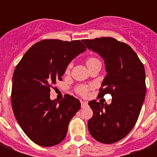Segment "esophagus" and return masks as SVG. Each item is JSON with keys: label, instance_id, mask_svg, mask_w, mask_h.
Here are the masks:
<instances>
[{"label": "esophagus", "instance_id": "esophagus-1", "mask_svg": "<svg viewBox=\"0 0 157 157\" xmlns=\"http://www.w3.org/2000/svg\"><path fill=\"white\" fill-rule=\"evenodd\" d=\"M87 106H88V103H87V102H84V101H81V107H82V108L87 107Z\"/></svg>", "mask_w": 157, "mask_h": 157}]
</instances>
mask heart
<instances>
[{"label":"heart","mask_w":157,"mask_h":157,"mask_svg":"<svg viewBox=\"0 0 157 157\" xmlns=\"http://www.w3.org/2000/svg\"><path fill=\"white\" fill-rule=\"evenodd\" d=\"M96 61H99L98 59H96L94 57H90L88 59H87V61H86V64L88 65V64H90L94 62H96ZM71 66H72V64L71 63H69L67 65L66 68V72H69L70 71V69L71 68ZM90 88V86H79L77 88H76V92L79 94H81L82 96H86L87 94H88V91Z\"/></svg>","instance_id":"obj_1"}]
</instances>
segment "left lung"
<instances>
[{"instance_id": "obj_1", "label": "left lung", "mask_w": 157, "mask_h": 157, "mask_svg": "<svg viewBox=\"0 0 157 157\" xmlns=\"http://www.w3.org/2000/svg\"><path fill=\"white\" fill-rule=\"evenodd\" d=\"M89 50L104 60L107 75L98 97L112 95V103L89 102L93 117L89 132L102 144H114L126 136L139 118L146 94L144 64L129 45L112 37L82 40Z\"/></svg>"}]
</instances>
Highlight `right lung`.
<instances>
[{
	"instance_id": "obj_1",
	"label": "right lung",
	"mask_w": 157,
	"mask_h": 157,
	"mask_svg": "<svg viewBox=\"0 0 157 157\" xmlns=\"http://www.w3.org/2000/svg\"><path fill=\"white\" fill-rule=\"evenodd\" d=\"M86 48L81 40H40L25 53L13 75L11 103L18 124L27 136L42 147L60 144L81 103L66 94L60 101L50 98V89L70 62Z\"/></svg>"
}]
</instances>
